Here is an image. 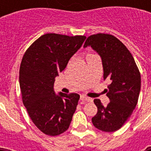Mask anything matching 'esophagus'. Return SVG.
I'll use <instances>...</instances> for the list:
<instances>
[{
    "label": "esophagus",
    "instance_id": "34e87169",
    "mask_svg": "<svg viewBox=\"0 0 151 151\" xmlns=\"http://www.w3.org/2000/svg\"><path fill=\"white\" fill-rule=\"evenodd\" d=\"M80 99L81 101H87V102H91L92 101V99H90V98L85 96H81Z\"/></svg>",
    "mask_w": 151,
    "mask_h": 151
}]
</instances>
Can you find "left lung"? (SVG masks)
Returning a JSON list of instances; mask_svg holds the SVG:
<instances>
[{
    "instance_id": "8db88e82",
    "label": "left lung",
    "mask_w": 151,
    "mask_h": 151,
    "mask_svg": "<svg viewBox=\"0 0 151 151\" xmlns=\"http://www.w3.org/2000/svg\"><path fill=\"white\" fill-rule=\"evenodd\" d=\"M99 55L103 78L110 82L106 89L110 103L106 106L99 99L94 100L98 111L92 124L103 132H112L121 129L131 116L138 102L141 88L139 69L129 49L117 37L106 34H94L85 41Z\"/></svg>"
}]
</instances>
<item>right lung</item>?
Returning a JSON list of instances; mask_svg holds the SVG:
<instances>
[{
	"instance_id": "1",
	"label": "right lung",
	"mask_w": 151,
	"mask_h": 151,
	"mask_svg": "<svg viewBox=\"0 0 151 151\" xmlns=\"http://www.w3.org/2000/svg\"><path fill=\"white\" fill-rule=\"evenodd\" d=\"M86 37L46 34L25 52L19 69L22 103L34 124L46 135L68 129L78 106L77 93L56 94L55 78L81 47Z\"/></svg>"
}]
</instances>
